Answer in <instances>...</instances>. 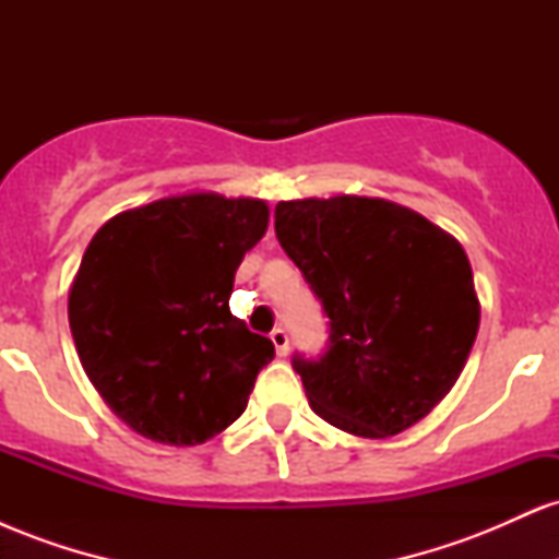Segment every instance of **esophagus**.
<instances>
[{"label":"esophagus","instance_id":"1","mask_svg":"<svg viewBox=\"0 0 559 559\" xmlns=\"http://www.w3.org/2000/svg\"><path fill=\"white\" fill-rule=\"evenodd\" d=\"M271 342L275 344V352H278L281 357H286L288 355V333H286V329H273L271 331Z\"/></svg>","mask_w":559,"mask_h":559}]
</instances>
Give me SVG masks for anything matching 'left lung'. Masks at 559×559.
I'll use <instances>...</instances> for the list:
<instances>
[{
    "label": "left lung",
    "mask_w": 559,
    "mask_h": 559,
    "mask_svg": "<svg viewBox=\"0 0 559 559\" xmlns=\"http://www.w3.org/2000/svg\"><path fill=\"white\" fill-rule=\"evenodd\" d=\"M275 236L329 318L325 349L292 357L310 407L365 439L426 418L478 333L463 247L413 210L368 197L278 202Z\"/></svg>",
    "instance_id": "obj_1"
}]
</instances>
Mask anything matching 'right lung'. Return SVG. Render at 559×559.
I'll use <instances>...</instances> for the list:
<instances>
[{"instance_id": "obj_1", "label": "right lung", "mask_w": 559, "mask_h": 559, "mask_svg": "<svg viewBox=\"0 0 559 559\" xmlns=\"http://www.w3.org/2000/svg\"><path fill=\"white\" fill-rule=\"evenodd\" d=\"M265 228L260 199L186 194L96 230L70 288V331L102 400L136 433L194 447L247 409L275 346L228 299Z\"/></svg>"}]
</instances>
